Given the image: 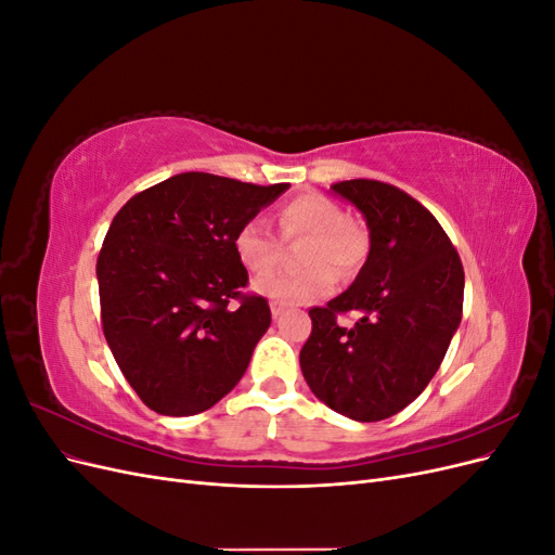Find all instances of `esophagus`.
<instances>
[{
    "label": "esophagus",
    "mask_w": 555,
    "mask_h": 555,
    "mask_svg": "<svg viewBox=\"0 0 555 555\" xmlns=\"http://www.w3.org/2000/svg\"><path fill=\"white\" fill-rule=\"evenodd\" d=\"M271 312H273V317L278 319V317L284 312V308H282L280 304H275V300H273V304H271Z\"/></svg>",
    "instance_id": "obj_1"
}]
</instances>
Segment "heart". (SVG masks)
I'll return each instance as SVG.
<instances>
[{
	"label": "heart",
	"instance_id": "heart-1",
	"mask_svg": "<svg viewBox=\"0 0 555 555\" xmlns=\"http://www.w3.org/2000/svg\"><path fill=\"white\" fill-rule=\"evenodd\" d=\"M282 238L308 243L300 249V273H278L257 280V292L273 298L280 306H300L326 296L335 276L354 275L367 255V231L361 222L345 217L343 206L326 194L306 192L284 201L278 210ZM233 251L238 263L251 275L271 273L280 259V241L259 217L245 220L236 236Z\"/></svg>",
	"mask_w": 555,
	"mask_h": 555
}]
</instances>
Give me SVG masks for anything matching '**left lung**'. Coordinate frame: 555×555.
<instances>
[{
    "label": "left lung",
    "mask_w": 555,
    "mask_h": 555,
    "mask_svg": "<svg viewBox=\"0 0 555 555\" xmlns=\"http://www.w3.org/2000/svg\"><path fill=\"white\" fill-rule=\"evenodd\" d=\"M335 194L371 229V251L351 287L310 308L300 371L312 393L354 422H382L422 393L463 314V263L433 212L379 180H343ZM357 311L347 330L337 317Z\"/></svg>",
    "instance_id": "obj_1"
}]
</instances>
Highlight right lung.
Segmentation results:
<instances>
[{"label": "right lung", "instance_id": "1", "mask_svg": "<svg viewBox=\"0 0 555 555\" xmlns=\"http://www.w3.org/2000/svg\"><path fill=\"white\" fill-rule=\"evenodd\" d=\"M287 188L178 173L133 194L113 217L96 259L102 326L150 410L206 412L247 371L271 308L245 292L233 236Z\"/></svg>", "mask_w": 555, "mask_h": 555}]
</instances>
